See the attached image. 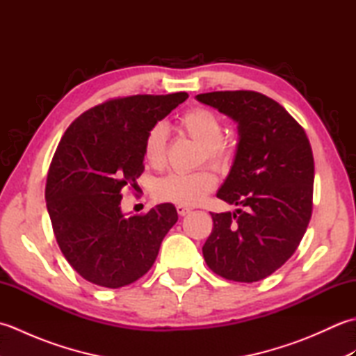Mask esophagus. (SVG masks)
<instances>
[{
    "mask_svg": "<svg viewBox=\"0 0 356 356\" xmlns=\"http://www.w3.org/2000/svg\"><path fill=\"white\" fill-rule=\"evenodd\" d=\"M176 209H177V214H179V216H186V214L191 211V208L184 207V205H177Z\"/></svg>",
    "mask_w": 356,
    "mask_h": 356,
    "instance_id": "esophagus-1",
    "label": "esophagus"
}]
</instances>
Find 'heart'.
<instances>
[{"instance_id":"1","label":"heart","mask_w":356,"mask_h":356,"mask_svg":"<svg viewBox=\"0 0 356 356\" xmlns=\"http://www.w3.org/2000/svg\"><path fill=\"white\" fill-rule=\"evenodd\" d=\"M179 128L202 145L200 161L222 166L229 161L231 149L222 140L223 125L217 115L207 108L185 111L179 119ZM166 156V127L156 124L148 130L143 140V159L153 168H161ZM217 185L213 171L199 170L194 172H171L156 182L157 199L177 205H197Z\"/></svg>"}]
</instances>
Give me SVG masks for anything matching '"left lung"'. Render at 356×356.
Instances as JSON below:
<instances>
[{
    "mask_svg": "<svg viewBox=\"0 0 356 356\" xmlns=\"http://www.w3.org/2000/svg\"><path fill=\"white\" fill-rule=\"evenodd\" d=\"M237 124L238 143L217 197L245 207L211 213L202 248L209 269L226 280L259 282L291 259L312 216L314 156L297 120L270 97L249 90L195 96Z\"/></svg>",
    "mask_w": 356,
    "mask_h": 356,
    "instance_id": "obj_1",
    "label": "left lung"
}]
</instances>
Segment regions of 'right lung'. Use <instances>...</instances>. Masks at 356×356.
<instances>
[{
  "mask_svg": "<svg viewBox=\"0 0 356 356\" xmlns=\"http://www.w3.org/2000/svg\"><path fill=\"white\" fill-rule=\"evenodd\" d=\"M186 93L136 95L87 110L67 128L51 159L45 200L53 232L72 268L87 282L118 289L153 266L174 223L171 203L124 216V186L143 172V140Z\"/></svg>",
  "mask_w": 356,
  "mask_h": 356,
  "instance_id": "1",
  "label": "right lung"
}]
</instances>
